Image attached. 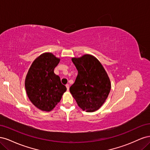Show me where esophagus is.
Here are the masks:
<instances>
[{"label":"esophagus","instance_id":"34e87169","mask_svg":"<svg viewBox=\"0 0 150 150\" xmlns=\"http://www.w3.org/2000/svg\"><path fill=\"white\" fill-rule=\"evenodd\" d=\"M66 88H67V91L69 90V84H67L66 85Z\"/></svg>","mask_w":150,"mask_h":150}]
</instances>
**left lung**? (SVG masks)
<instances>
[{"label": "left lung", "mask_w": 150, "mask_h": 150, "mask_svg": "<svg viewBox=\"0 0 150 150\" xmlns=\"http://www.w3.org/2000/svg\"><path fill=\"white\" fill-rule=\"evenodd\" d=\"M78 74L70 92L78 106L83 111L98 110L107 99L111 90V83L104 67L96 57L86 54L72 58Z\"/></svg>", "instance_id": "8db88e82"}]
</instances>
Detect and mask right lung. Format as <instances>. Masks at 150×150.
<instances>
[{"label": "right lung", "mask_w": 150, "mask_h": 150, "mask_svg": "<svg viewBox=\"0 0 150 150\" xmlns=\"http://www.w3.org/2000/svg\"><path fill=\"white\" fill-rule=\"evenodd\" d=\"M59 61L52 53H44L33 62L26 76L27 94L32 103L42 111H51L67 89L54 72Z\"/></svg>", "instance_id": "right-lung-1"}]
</instances>
